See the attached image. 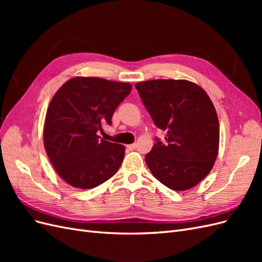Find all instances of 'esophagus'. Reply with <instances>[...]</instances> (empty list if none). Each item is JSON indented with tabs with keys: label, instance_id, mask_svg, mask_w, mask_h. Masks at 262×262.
Wrapping results in <instances>:
<instances>
[{
	"label": "esophagus",
	"instance_id": "34e87169",
	"mask_svg": "<svg viewBox=\"0 0 262 262\" xmlns=\"http://www.w3.org/2000/svg\"><path fill=\"white\" fill-rule=\"evenodd\" d=\"M126 148H128L129 150H134L137 148V144L136 143H133V144H129V145H126Z\"/></svg>",
	"mask_w": 262,
	"mask_h": 262
}]
</instances>
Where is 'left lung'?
I'll return each instance as SVG.
<instances>
[{"instance_id": "1", "label": "left lung", "mask_w": 262, "mask_h": 262, "mask_svg": "<svg viewBox=\"0 0 262 262\" xmlns=\"http://www.w3.org/2000/svg\"><path fill=\"white\" fill-rule=\"evenodd\" d=\"M136 89L158 129L145 162L153 176L176 191H184L209 175L216 160L219 119L210 97L200 86L185 80H153Z\"/></svg>"}]
</instances>
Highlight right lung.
<instances>
[{
	"label": "right lung",
	"mask_w": 262,
	"mask_h": 262,
	"mask_svg": "<svg viewBox=\"0 0 262 262\" xmlns=\"http://www.w3.org/2000/svg\"><path fill=\"white\" fill-rule=\"evenodd\" d=\"M132 86L98 77L71 78L54 94L47 110L43 141L58 175L69 185L92 189L120 167L124 146L99 139Z\"/></svg>",
	"instance_id": "add662e5"
}]
</instances>
